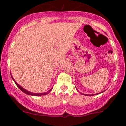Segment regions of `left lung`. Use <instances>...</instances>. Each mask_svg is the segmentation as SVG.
I'll return each instance as SVG.
<instances>
[{"instance_id":"8db88e82","label":"left lung","mask_w":126,"mask_h":126,"mask_svg":"<svg viewBox=\"0 0 126 126\" xmlns=\"http://www.w3.org/2000/svg\"><path fill=\"white\" fill-rule=\"evenodd\" d=\"M99 94V93L98 94H83V95H86V96H93V95H98Z\"/></svg>"}]
</instances>
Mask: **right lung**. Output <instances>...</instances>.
Segmentation results:
<instances>
[{
	"label": "right lung",
	"instance_id": "obj_1",
	"mask_svg": "<svg viewBox=\"0 0 126 126\" xmlns=\"http://www.w3.org/2000/svg\"><path fill=\"white\" fill-rule=\"evenodd\" d=\"M11 77H12L13 80H14V82H15V84L17 86H18V87L19 88V89H21V90L22 91V92H24V93H25L26 94H28V95H32V96H42V95H44L47 94H48L49 92H50V91H51L52 90V89H53V88H51V89H50V90H49L48 91H47V92H43V93H33V92H30V91L26 90V89H24V88H23L22 87H21V86H20L19 85H18V83H17L16 82V81H15V80H14V78H12V76H11Z\"/></svg>",
	"mask_w": 126,
	"mask_h": 126
}]
</instances>
